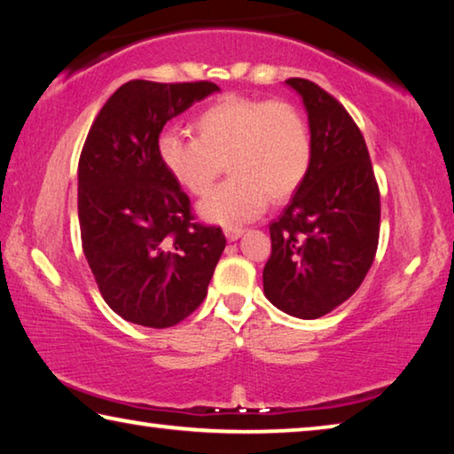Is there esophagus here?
<instances>
[{
	"label": "esophagus",
	"instance_id": "esophagus-1",
	"mask_svg": "<svg viewBox=\"0 0 454 454\" xmlns=\"http://www.w3.org/2000/svg\"><path fill=\"white\" fill-rule=\"evenodd\" d=\"M224 234L230 242H236L238 238H240L244 234V228H226Z\"/></svg>",
	"mask_w": 454,
	"mask_h": 454
}]
</instances>
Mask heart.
Masks as SVG:
<instances>
[{
    "label": "heart",
    "instance_id": "heart-1",
    "mask_svg": "<svg viewBox=\"0 0 454 454\" xmlns=\"http://www.w3.org/2000/svg\"><path fill=\"white\" fill-rule=\"evenodd\" d=\"M198 137L166 132L158 156L176 184L202 196L228 164L232 178L198 204V214L218 226L258 218L268 204L301 188L312 162L309 126L294 106L248 98H222L194 121Z\"/></svg>",
    "mask_w": 454,
    "mask_h": 454
}]
</instances>
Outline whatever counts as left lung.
I'll list each match as a JSON object with an SVG mask.
<instances>
[{"label":"left lung","instance_id":"obj_1","mask_svg":"<svg viewBox=\"0 0 454 454\" xmlns=\"http://www.w3.org/2000/svg\"><path fill=\"white\" fill-rule=\"evenodd\" d=\"M309 116L312 162L270 224L264 294L294 318L314 320L355 294L379 246L380 194L364 137L336 99L302 78L284 82Z\"/></svg>","mask_w":454,"mask_h":454}]
</instances>
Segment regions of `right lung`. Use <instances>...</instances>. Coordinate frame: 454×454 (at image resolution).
<instances>
[{"mask_svg": "<svg viewBox=\"0 0 454 454\" xmlns=\"http://www.w3.org/2000/svg\"><path fill=\"white\" fill-rule=\"evenodd\" d=\"M216 83L132 80L99 110L78 166L82 246L106 304L134 325L168 328L202 304L226 238L192 224L190 200L158 156L166 121Z\"/></svg>", "mask_w": 454, "mask_h": 454, "instance_id": "obj_1", "label": "right lung"}]
</instances>
